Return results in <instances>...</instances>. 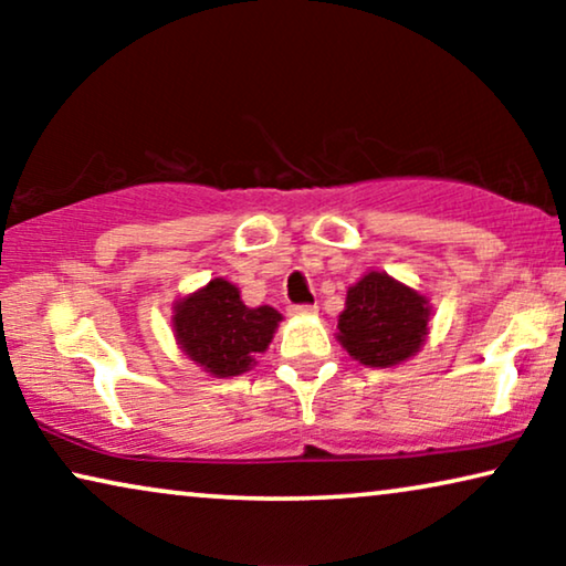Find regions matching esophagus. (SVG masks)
<instances>
[{
    "label": "esophagus",
    "instance_id": "1",
    "mask_svg": "<svg viewBox=\"0 0 566 566\" xmlns=\"http://www.w3.org/2000/svg\"><path fill=\"white\" fill-rule=\"evenodd\" d=\"M289 312L293 316H312V314H316V306L314 304H293V306H289Z\"/></svg>",
    "mask_w": 566,
    "mask_h": 566
}]
</instances>
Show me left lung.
Instances as JSON below:
<instances>
[{
    "mask_svg": "<svg viewBox=\"0 0 566 566\" xmlns=\"http://www.w3.org/2000/svg\"><path fill=\"white\" fill-rule=\"evenodd\" d=\"M428 319V298L386 273H368L347 291L337 339L363 366H397L420 350Z\"/></svg>",
    "mask_w": 566,
    "mask_h": 566,
    "instance_id": "obj_1",
    "label": "left lung"
}]
</instances>
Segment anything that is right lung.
<instances>
[{
  "label": "right lung",
  "mask_w": 566,
  "mask_h": 566,
  "mask_svg": "<svg viewBox=\"0 0 566 566\" xmlns=\"http://www.w3.org/2000/svg\"><path fill=\"white\" fill-rule=\"evenodd\" d=\"M281 314L273 306H244L237 285L216 277L175 306V335L188 355L211 376H239L265 353Z\"/></svg>",
  "instance_id": "right-lung-1"
}]
</instances>
